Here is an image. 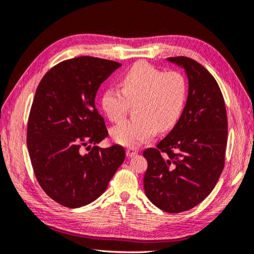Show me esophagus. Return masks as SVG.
Returning <instances> with one entry per match:
<instances>
[{
	"instance_id": "34e87169",
	"label": "esophagus",
	"mask_w": 254,
	"mask_h": 254,
	"mask_svg": "<svg viewBox=\"0 0 254 254\" xmlns=\"http://www.w3.org/2000/svg\"><path fill=\"white\" fill-rule=\"evenodd\" d=\"M137 153H138V150H136V148H133V147L127 148V157H134V156H136Z\"/></svg>"
}]
</instances>
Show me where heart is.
Masks as SVG:
<instances>
[{"mask_svg":"<svg viewBox=\"0 0 254 254\" xmlns=\"http://www.w3.org/2000/svg\"><path fill=\"white\" fill-rule=\"evenodd\" d=\"M121 90L109 87L103 91L101 107L109 120L120 122L127 116V102H135L134 117L111 130L113 141L137 147L160 131L177 123L186 101L187 83L181 72H164L147 63H138L123 74Z\"/></svg>","mask_w":254,"mask_h":254,"instance_id":"heart-1","label":"heart"}]
</instances>
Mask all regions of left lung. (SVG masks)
Listing matches in <instances>:
<instances>
[{
  "mask_svg": "<svg viewBox=\"0 0 254 254\" xmlns=\"http://www.w3.org/2000/svg\"><path fill=\"white\" fill-rule=\"evenodd\" d=\"M167 62L183 68L188 96L180 120L156 148H147L146 197L160 209L190 210L209 195L225 166L228 120L220 88L210 72L188 57Z\"/></svg>",
  "mask_w": 254,
  "mask_h": 254,
  "instance_id": "1",
  "label": "left lung"
}]
</instances>
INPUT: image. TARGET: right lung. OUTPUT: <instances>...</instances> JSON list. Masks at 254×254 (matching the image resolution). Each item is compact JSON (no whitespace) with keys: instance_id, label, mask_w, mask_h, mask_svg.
Segmentation results:
<instances>
[{"instance_id":"add662e5","label":"right lung","mask_w":254,"mask_h":254,"mask_svg":"<svg viewBox=\"0 0 254 254\" xmlns=\"http://www.w3.org/2000/svg\"><path fill=\"white\" fill-rule=\"evenodd\" d=\"M119 67L101 58L69 59L53 67L36 89L28 153L39 185L64 207L79 208L100 197L126 158L121 145L97 146L108 131L94 104L96 94Z\"/></svg>"}]
</instances>
